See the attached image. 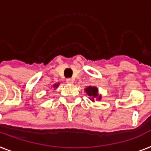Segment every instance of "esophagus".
Here are the masks:
<instances>
[{
	"instance_id": "obj_1",
	"label": "esophagus",
	"mask_w": 151,
	"mask_h": 151,
	"mask_svg": "<svg viewBox=\"0 0 151 151\" xmlns=\"http://www.w3.org/2000/svg\"><path fill=\"white\" fill-rule=\"evenodd\" d=\"M66 82H67L68 84H73V81L72 79H70V78H68V79H66Z\"/></svg>"
}]
</instances>
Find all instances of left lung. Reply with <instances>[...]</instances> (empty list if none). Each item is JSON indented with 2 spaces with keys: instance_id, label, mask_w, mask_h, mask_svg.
<instances>
[{
  "instance_id": "obj_1",
  "label": "left lung",
  "mask_w": 151,
  "mask_h": 151,
  "mask_svg": "<svg viewBox=\"0 0 151 151\" xmlns=\"http://www.w3.org/2000/svg\"><path fill=\"white\" fill-rule=\"evenodd\" d=\"M85 91H86V94L88 96H90L89 99L92 100V101H94V99L95 98H96L99 101L101 100V95H99L98 88H96V87H94V86H88V87H86Z\"/></svg>"
}]
</instances>
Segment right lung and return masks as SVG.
Returning <instances> with one entry per match:
<instances>
[{"mask_svg": "<svg viewBox=\"0 0 151 151\" xmlns=\"http://www.w3.org/2000/svg\"><path fill=\"white\" fill-rule=\"evenodd\" d=\"M59 86V84L58 83H57V84H55V85H54V86H53V87H54V88H56L58 87V86Z\"/></svg>", "mask_w": 151, "mask_h": 151, "instance_id": "obj_1", "label": "right lung"}]
</instances>
